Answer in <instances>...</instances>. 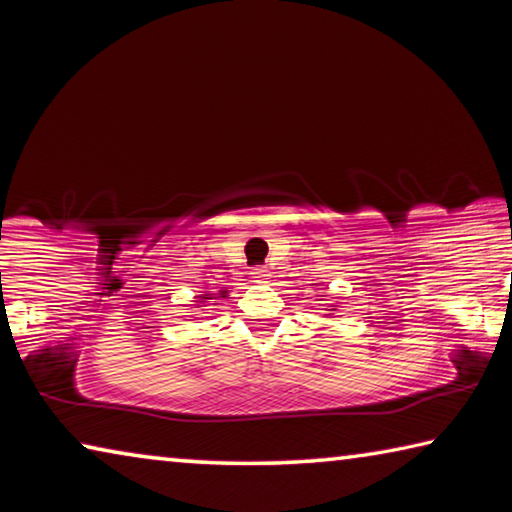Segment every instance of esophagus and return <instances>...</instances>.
<instances>
[{
  "label": "esophagus",
  "instance_id": "esophagus-1",
  "mask_svg": "<svg viewBox=\"0 0 512 512\" xmlns=\"http://www.w3.org/2000/svg\"><path fill=\"white\" fill-rule=\"evenodd\" d=\"M250 275H253V280H255V282H259V284L268 282V277H271V275H268V271H266L264 266H257V268H253V273H250Z\"/></svg>",
  "mask_w": 512,
  "mask_h": 512
}]
</instances>
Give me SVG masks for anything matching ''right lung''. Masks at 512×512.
Here are the masks:
<instances>
[{
    "mask_svg": "<svg viewBox=\"0 0 512 512\" xmlns=\"http://www.w3.org/2000/svg\"><path fill=\"white\" fill-rule=\"evenodd\" d=\"M203 298H205V300H212V298H214V300H216V298H225V293H221V296H212V293H205Z\"/></svg>",
    "mask_w": 512,
    "mask_h": 512,
    "instance_id": "add662e5",
    "label": "right lung"
}]
</instances>
